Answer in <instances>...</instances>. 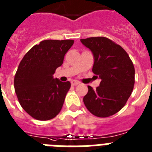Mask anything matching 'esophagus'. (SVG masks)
I'll use <instances>...</instances> for the list:
<instances>
[{"instance_id":"1","label":"esophagus","mask_w":152,"mask_h":152,"mask_svg":"<svg viewBox=\"0 0 152 152\" xmlns=\"http://www.w3.org/2000/svg\"><path fill=\"white\" fill-rule=\"evenodd\" d=\"M71 84H72V86H76V85H78V84H80V83L77 81H76V80H72V81H71Z\"/></svg>"}]
</instances>
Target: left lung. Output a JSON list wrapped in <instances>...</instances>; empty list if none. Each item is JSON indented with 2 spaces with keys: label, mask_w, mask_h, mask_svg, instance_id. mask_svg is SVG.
I'll return each mask as SVG.
<instances>
[{
  "label": "left lung",
  "mask_w": 152,
  "mask_h": 152,
  "mask_svg": "<svg viewBox=\"0 0 152 152\" xmlns=\"http://www.w3.org/2000/svg\"><path fill=\"white\" fill-rule=\"evenodd\" d=\"M94 56L92 72L101 80L96 90L89 91L83 102L92 115L105 118L125 106L132 92L134 68L126 51L120 45L104 37L81 39Z\"/></svg>",
  "instance_id": "1"
}]
</instances>
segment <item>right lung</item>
<instances>
[{"label": "right lung", "instance_id": "obj_1", "mask_svg": "<svg viewBox=\"0 0 152 152\" xmlns=\"http://www.w3.org/2000/svg\"><path fill=\"white\" fill-rule=\"evenodd\" d=\"M72 39H46L25 54L14 76V89L21 107L37 120L47 121L61 110L71 84L54 79Z\"/></svg>", "mask_w": 152, "mask_h": 152}]
</instances>
